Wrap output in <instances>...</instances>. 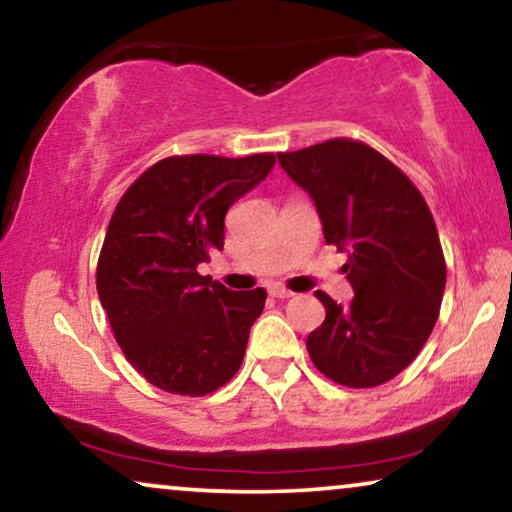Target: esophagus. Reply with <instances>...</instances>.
Masks as SVG:
<instances>
[{"label": "esophagus", "instance_id": "34e87169", "mask_svg": "<svg viewBox=\"0 0 512 512\" xmlns=\"http://www.w3.org/2000/svg\"><path fill=\"white\" fill-rule=\"evenodd\" d=\"M269 295L276 297V299H288V297L295 295V292H290L288 288H283V285H271Z\"/></svg>", "mask_w": 512, "mask_h": 512}]
</instances>
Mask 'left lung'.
I'll return each mask as SVG.
<instances>
[{
  "mask_svg": "<svg viewBox=\"0 0 512 512\" xmlns=\"http://www.w3.org/2000/svg\"><path fill=\"white\" fill-rule=\"evenodd\" d=\"M311 194L327 245L349 252V306L325 292V320L306 337L313 365L335 384L372 388L400 374L440 316L447 264L428 203L403 170L351 138L278 154Z\"/></svg>",
  "mask_w": 512,
  "mask_h": 512,
  "instance_id": "8db88e82",
  "label": "left lung"
}]
</instances>
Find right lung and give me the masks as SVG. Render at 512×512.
I'll use <instances>...</instances> for the list:
<instances>
[{
  "mask_svg": "<svg viewBox=\"0 0 512 512\" xmlns=\"http://www.w3.org/2000/svg\"><path fill=\"white\" fill-rule=\"evenodd\" d=\"M274 163L269 152L166 156L114 208L95 269L98 297L128 363L161 391L199 398L243 363L267 292H231L196 267L222 250L231 203Z\"/></svg>",
  "mask_w": 512,
  "mask_h": 512,
  "instance_id": "add662e5",
  "label": "right lung"
}]
</instances>
